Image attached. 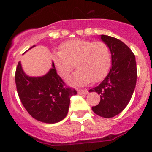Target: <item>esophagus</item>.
I'll use <instances>...</instances> for the list:
<instances>
[{
  "mask_svg": "<svg viewBox=\"0 0 152 152\" xmlns=\"http://www.w3.org/2000/svg\"><path fill=\"white\" fill-rule=\"evenodd\" d=\"M77 91L79 94H81V95H86L88 93V91L86 89H78Z\"/></svg>",
  "mask_w": 152,
  "mask_h": 152,
  "instance_id": "esophagus-1",
  "label": "esophagus"
}]
</instances>
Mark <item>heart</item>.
Segmentation results:
<instances>
[{
    "mask_svg": "<svg viewBox=\"0 0 152 152\" xmlns=\"http://www.w3.org/2000/svg\"><path fill=\"white\" fill-rule=\"evenodd\" d=\"M57 73L66 79L75 67L77 70L68 79L70 84L85 85L91 81L97 83L103 79L109 70L111 54L105 42L74 39L64 42L60 51L53 55Z\"/></svg>",
    "mask_w": 152,
    "mask_h": 152,
    "instance_id": "obj_1",
    "label": "heart"
}]
</instances>
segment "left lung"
Masks as SVG:
<instances>
[{
  "label": "left lung",
  "mask_w": 152,
  "mask_h": 152,
  "mask_svg": "<svg viewBox=\"0 0 152 152\" xmlns=\"http://www.w3.org/2000/svg\"><path fill=\"white\" fill-rule=\"evenodd\" d=\"M101 39L109 46L112 67L105 79L89 91L100 95L98 104L91 107L98 116L110 118L124 110L136 87L137 68L135 54L122 41L102 35Z\"/></svg>",
  "instance_id": "obj_1"
}]
</instances>
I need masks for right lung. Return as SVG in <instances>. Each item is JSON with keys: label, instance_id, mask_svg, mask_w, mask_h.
Returning <instances> with one entry per match:
<instances>
[{"label": "right lung", "instance_id": "1", "mask_svg": "<svg viewBox=\"0 0 152 152\" xmlns=\"http://www.w3.org/2000/svg\"><path fill=\"white\" fill-rule=\"evenodd\" d=\"M52 66L42 77H29L24 73L19 62L15 73L16 90L23 107L35 120L47 124L65 118L71 96L77 93L57 74L54 63Z\"/></svg>", "mask_w": 152, "mask_h": 152}]
</instances>
